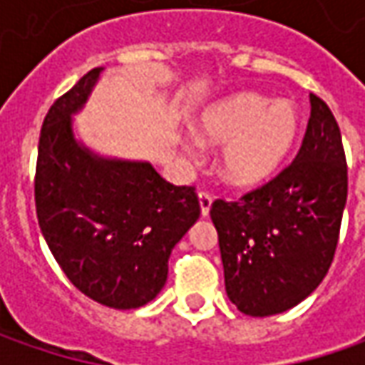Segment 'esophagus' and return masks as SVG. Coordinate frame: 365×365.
I'll list each match as a JSON object with an SVG mask.
<instances>
[{"mask_svg": "<svg viewBox=\"0 0 365 365\" xmlns=\"http://www.w3.org/2000/svg\"><path fill=\"white\" fill-rule=\"evenodd\" d=\"M199 203H201V215L207 217L209 215V209H211V195L205 192V190H199Z\"/></svg>", "mask_w": 365, "mask_h": 365, "instance_id": "obj_1", "label": "esophagus"}]
</instances>
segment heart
Masks as SVG:
<instances>
[{
	"instance_id": "obj_1",
	"label": "heart",
	"mask_w": 365,
	"mask_h": 365,
	"mask_svg": "<svg viewBox=\"0 0 365 365\" xmlns=\"http://www.w3.org/2000/svg\"><path fill=\"white\" fill-rule=\"evenodd\" d=\"M195 130L205 144H223L217 168L230 185L258 187L288 158L299 135V115L288 101L240 93L207 107ZM192 150L187 146V152Z\"/></svg>"
}]
</instances>
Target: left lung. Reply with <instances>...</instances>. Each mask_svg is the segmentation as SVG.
<instances>
[{
	"label": "left lung",
	"mask_w": 365,
	"mask_h": 365,
	"mask_svg": "<svg viewBox=\"0 0 365 365\" xmlns=\"http://www.w3.org/2000/svg\"><path fill=\"white\" fill-rule=\"evenodd\" d=\"M347 201V162L329 106L311 93L297 158L240 201L215 199L211 219L230 301L250 317L284 313L329 270Z\"/></svg>",
	"instance_id": "1"
}]
</instances>
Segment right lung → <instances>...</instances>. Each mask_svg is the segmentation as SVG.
Instances as JSON below:
<instances>
[{
  "mask_svg": "<svg viewBox=\"0 0 365 365\" xmlns=\"http://www.w3.org/2000/svg\"><path fill=\"white\" fill-rule=\"evenodd\" d=\"M101 68L61 95L38 142V225L66 278L93 301L138 309L164 287L170 252L201 215L195 187H176L148 162L103 160L73 138L71 113Z\"/></svg>",
  "mask_w": 365,
  "mask_h": 365,
  "instance_id": "1",
  "label": "right lung"
}]
</instances>
